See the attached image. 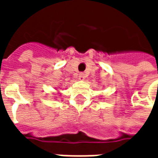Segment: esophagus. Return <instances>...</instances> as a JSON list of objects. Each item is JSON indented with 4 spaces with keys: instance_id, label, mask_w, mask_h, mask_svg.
<instances>
[{
    "instance_id": "1",
    "label": "esophagus",
    "mask_w": 158,
    "mask_h": 158,
    "mask_svg": "<svg viewBox=\"0 0 158 158\" xmlns=\"http://www.w3.org/2000/svg\"><path fill=\"white\" fill-rule=\"evenodd\" d=\"M85 75L83 73H80L79 74V80H84L85 79Z\"/></svg>"
}]
</instances>
